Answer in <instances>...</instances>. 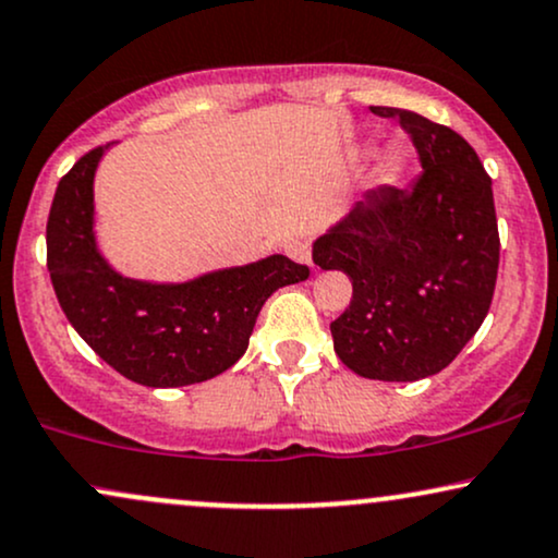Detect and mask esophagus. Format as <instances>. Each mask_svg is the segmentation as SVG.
I'll return each instance as SVG.
<instances>
[{
  "instance_id": "obj_1",
  "label": "esophagus",
  "mask_w": 558,
  "mask_h": 558,
  "mask_svg": "<svg viewBox=\"0 0 558 558\" xmlns=\"http://www.w3.org/2000/svg\"><path fill=\"white\" fill-rule=\"evenodd\" d=\"M286 254H288V257H291L293 262H299V265L315 267V265H312V246H310V241H306V239H293V241H288Z\"/></svg>"
}]
</instances>
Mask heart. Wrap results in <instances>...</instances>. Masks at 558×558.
Here are the masks:
<instances>
[{
    "label": "heart",
    "instance_id": "heart-1",
    "mask_svg": "<svg viewBox=\"0 0 558 558\" xmlns=\"http://www.w3.org/2000/svg\"><path fill=\"white\" fill-rule=\"evenodd\" d=\"M393 170H396V157L393 155H377V162H375L377 181H388V178L393 175Z\"/></svg>",
    "mask_w": 558,
    "mask_h": 558
}]
</instances>
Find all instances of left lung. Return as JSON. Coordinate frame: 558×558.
<instances>
[{"label":"left lung","instance_id":"left-lung-1","mask_svg":"<svg viewBox=\"0 0 558 558\" xmlns=\"http://www.w3.org/2000/svg\"><path fill=\"white\" fill-rule=\"evenodd\" d=\"M369 110L401 120L422 172L403 191H369L312 243V259L354 286L330 323L345 367L369 380L412 383L457 360L488 315L496 207L488 172L457 131L412 110Z\"/></svg>","mask_w":558,"mask_h":558}]
</instances>
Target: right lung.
<instances>
[{
  "label": "right lung",
  "instance_id": "1",
  "mask_svg": "<svg viewBox=\"0 0 558 558\" xmlns=\"http://www.w3.org/2000/svg\"><path fill=\"white\" fill-rule=\"evenodd\" d=\"M110 146L81 157L57 185L47 222L57 301L83 341L138 386L181 388L217 377L246 354L265 301L310 278V270L283 254L181 283L114 270L94 228V178Z\"/></svg>",
  "mask_w": 558,
  "mask_h": 558
}]
</instances>
